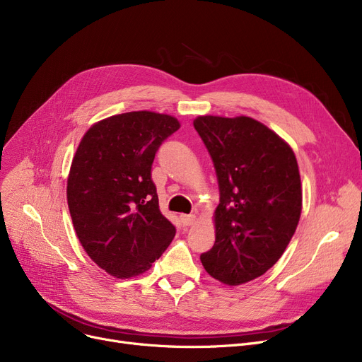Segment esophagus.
I'll return each mask as SVG.
<instances>
[{"mask_svg": "<svg viewBox=\"0 0 362 362\" xmlns=\"http://www.w3.org/2000/svg\"><path fill=\"white\" fill-rule=\"evenodd\" d=\"M180 220L183 226H194L197 223V217L194 214H182Z\"/></svg>", "mask_w": 362, "mask_h": 362, "instance_id": "34e87169", "label": "esophagus"}]
</instances>
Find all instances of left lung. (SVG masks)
<instances>
[{
    "label": "left lung",
    "instance_id": "8db88e82",
    "mask_svg": "<svg viewBox=\"0 0 362 362\" xmlns=\"http://www.w3.org/2000/svg\"><path fill=\"white\" fill-rule=\"evenodd\" d=\"M194 126L213 158L220 189L216 242L201 262L208 274L236 286L272 269L296 230L302 208L296 157L251 117L201 116Z\"/></svg>",
    "mask_w": 362,
    "mask_h": 362
}]
</instances>
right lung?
<instances>
[{
	"label": "right lung",
	"mask_w": 362,
	"mask_h": 362,
	"mask_svg": "<svg viewBox=\"0 0 362 362\" xmlns=\"http://www.w3.org/2000/svg\"><path fill=\"white\" fill-rule=\"evenodd\" d=\"M177 119L130 111L95 123L82 138L67 179V202L83 250L117 279L149 270L176 235L160 211L151 168Z\"/></svg>",
	"instance_id": "obj_1"
}]
</instances>
